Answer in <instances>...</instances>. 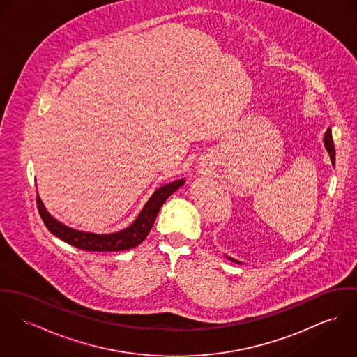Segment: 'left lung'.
I'll return each mask as SVG.
<instances>
[{"label": "left lung", "mask_w": 357, "mask_h": 357, "mask_svg": "<svg viewBox=\"0 0 357 357\" xmlns=\"http://www.w3.org/2000/svg\"><path fill=\"white\" fill-rule=\"evenodd\" d=\"M324 142H325V146H326V149H328V152H329L331 163L334 165H335V148H334V141H333V137H331V130H330V128L326 130V133H325ZM229 259H231V258H229ZM232 261H234V259H232ZM235 262H238V261H235ZM238 264H239V262H238Z\"/></svg>", "instance_id": "obj_1"}]
</instances>
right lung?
<instances>
[{"label": "right lung", "instance_id": "1", "mask_svg": "<svg viewBox=\"0 0 357 357\" xmlns=\"http://www.w3.org/2000/svg\"><path fill=\"white\" fill-rule=\"evenodd\" d=\"M183 183L185 181L179 179L159 188L152 194V197L138 215L137 219L130 227L109 235L82 232L61 224L46 211L39 197H36V205L38 212L47 229L63 242L86 251H122L138 246L148 236L165 199L172 192H176Z\"/></svg>", "mask_w": 357, "mask_h": 357}]
</instances>
